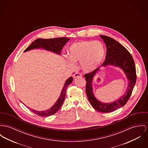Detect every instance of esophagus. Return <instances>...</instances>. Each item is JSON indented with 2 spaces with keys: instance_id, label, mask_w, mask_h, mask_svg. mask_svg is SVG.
Masks as SVG:
<instances>
[{
  "instance_id": "1",
  "label": "esophagus",
  "mask_w": 148,
  "mask_h": 148,
  "mask_svg": "<svg viewBox=\"0 0 148 148\" xmlns=\"http://www.w3.org/2000/svg\"><path fill=\"white\" fill-rule=\"evenodd\" d=\"M82 75L81 74H80L79 73H77L75 74H74L73 75V78H78V77H82Z\"/></svg>"
}]
</instances>
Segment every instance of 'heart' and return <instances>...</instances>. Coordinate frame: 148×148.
Segmentation results:
<instances>
[{
  "label": "heart",
  "mask_w": 148,
  "mask_h": 148,
  "mask_svg": "<svg viewBox=\"0 0 148 148\" xmlns=\"http://www.w3.org/2000/svg\"><path fill=\"white\" fill-rule=\"evenodd\" d=\"M105 47L99 41H81L74 43L68 51V65L71 68L80 62L81 68L85 72H91L97 68L105 56Z\"/></svg>",
  "instance_id": "b5f03b06"
}]
</instances>
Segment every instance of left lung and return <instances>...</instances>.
<instances>
[{"mask_svg":"<svg viewBox=\"0 0 148 148\" xmlns=\"http://www.w3.org/2000/svg\"><path fill=\"white\" fill-rule=\"evenodd\" d=\"M100 37L107 48L105 60L99 68L84 75L87 82L86 91L88 99L95 109L102 113H109L123 106L130 99L136 81V67L131 55L125 47L108 36L100 35ZM108 65L119 67L123 70L128 80V87L125 94L118 100L110 103H105L98 101L94 96L92 83L100 67Z\"/></svg>","mask_w":148,"mask_h":148,"instance_id":"8db88e82","label":"left lung"}]
</instances>
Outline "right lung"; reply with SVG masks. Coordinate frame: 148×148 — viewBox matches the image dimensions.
Wrapping results in <instances>:
<instances>
[{
	"mask_svg": "<svg viewBox=\"0 0 148 148\" xmlns=\"http://www.w3.org/2000/svg\"><path fill=\"white\" fill-rule=\"evenodd\" d=\"M69 40V38L65 37L51 39L39 38L34 40V42L24 51V52L34 49L42 48L46 51H51L52 52L56 53L57 55H61V50L62 49L64 46L65 45V44ZM73 79V78L71 77H70L65 81L60 97L57 99V101L55 102V103L51 108L44 111H38L32 109L30 110L33 113L40 116H49L50 115L55 114L61 107L65 98L67 87L71 84Z\"/></svg>",
	"mask_w": 148,
	"mask_h": 148,
	"instance_id": "obj_1",
	"label": "right lung"
}]
</instances>
